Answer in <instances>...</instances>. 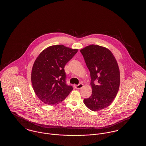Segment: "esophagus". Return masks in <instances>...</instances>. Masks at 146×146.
<instances>
[{"label":"esophagus","instance_id":"34e87169","mask_svg":"<svg viewBox=\"0 0 146 146\" xmlns=\"http://www.w3.org/2000/svg\"><path fill=\"white\" fill-rule=\"evenodd\" d=\"M74 87L76 89H80L83 87V84L82 83H80L78 85H75Z\"/></svg>","mask_w":146,"mask_h":146}]
</instances>
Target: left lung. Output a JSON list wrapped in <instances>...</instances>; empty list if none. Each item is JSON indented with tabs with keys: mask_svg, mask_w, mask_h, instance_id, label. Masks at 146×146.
Instances as JSON below:
<instances>
[{
	"mask_svg": "<svg viewBox=\"0 0 146 146\" xmlns=\"http://www.w3.org/2000/svg\"><path fill=\"white\" fill-rule=\"evenodd\" d=\"M80 52L90 72L92 89L84 104L92 111H100L111 104L118 93L120 80L118 63L111 51L101 46L92 44Z\"/></svg>",
	"mask_w": 146,
	"mask_h": 146,
	"instance_id": "obj_1",
	"label": "left lung"
}]
</instances>
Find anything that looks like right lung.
<instances>
[{
	"label": "right lung",
	"mask_w": 146,
	"mask_h": 146,
	"mask_svg": "<svg viewBox=\"0 0 146 146\" xmlns=\"http://www.w3.org/2000/svg\"><path fill=\"white\" fill-rule=\"evenodd\" d=\"M77 52L78 49L63 45H52L44 49L36 58L31 82L36 95L44 104H58L73 90L66 82L64 68Z\"/></svg>",
	"instance_id": "obj_1"
}]
</instances>
